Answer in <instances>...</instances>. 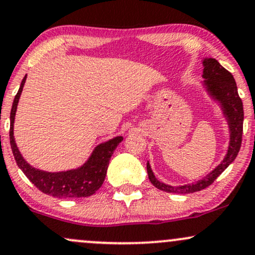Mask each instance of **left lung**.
Instances as JSON below:
<instances>
[{"mask_svg":"<svg viewBox=\"0 0 255 255\" xmlns=\"http://www.w3.org/2000/svg\"><path fill=\"white\" fill-rule=\"evenodd\" d=\"M203 66V78L205 79L203 85L205 90L221 105L224 118L227 119L228 126H229L230 140L228 152L225 154L224 159L221 162V164L216 166L206 176L195 181V182L176 187L158 181L154 176L153 171H152L150 163L147 162L148 178H150L151 183L160 191L178 193V194H188V193H194L205 189L210 184H212L213 181L235 160L240 147H241L242 129H244V105H242V101L239 96L235 79H234L230 72H228L224 67L221 66V63L216 58H204Z\"/></svg>","mask_w":255,"mask_h":255,"instance_id":"left-lung-1","label":"left lung"}]
</instances>
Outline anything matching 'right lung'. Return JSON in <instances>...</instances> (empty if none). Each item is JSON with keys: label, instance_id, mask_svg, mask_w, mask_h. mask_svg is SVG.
Wrapping results in <instances>:
<instances>
[{"label": "right lung", "instance_id": "add662e5", "mask_svg": "<svg viewBox=\"0 0 255 255\" xmlns=\"http://www.w3.org/2000/svg\"><path fill=\"white\" fill-rule=\"evenodd\" d=\"M26 77L27 75H25L22 79L10 110V147L17 166L44 194L51 195L55 198H84L95 194L103 184L110 158L118 145L124 140V137L115 136L108 141L99 144L91 153L89 159L77 169L60 172H49L33 168L21 156L15 144V139H14V120H15L17 103H19L20 96H21Z\"/></svg>", "mask_w": 255, "mask_h": 255}]
</instances>
